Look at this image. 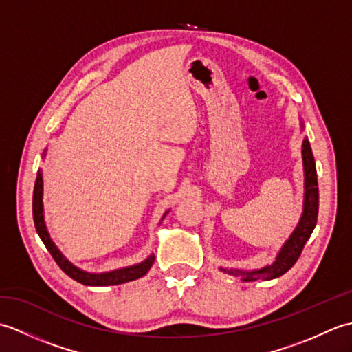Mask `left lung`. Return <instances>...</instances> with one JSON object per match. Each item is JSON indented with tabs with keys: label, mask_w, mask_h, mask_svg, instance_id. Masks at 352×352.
<instances>
[{
	"label": "left lung",
	"mask_w": 352,
	"mask_h": 352,
	"mask_svg": "<svg viewBox=\"0 0 352 352\" xmlns=\"http://www.w3.org/2000/svg\"><path fill=\"white\" fill-rule=\"evenodd\" d=\"M300 126L304 130V122L300 119ZM302 154V169H304V201L302 213L298 221L295 230L283 243L278 254L271 265H265L257 269H239V267H219V271L233 276H241L242 281H257V280H274L286 274L289 269L300 258L305 242L309 241L313 230L316 227L318 208H319V190H318V175L316 163L311 153V146L307 138L302 139L301 146Z\"/></svg>",
	"instance_id": "obj_1"
}]
</instances>
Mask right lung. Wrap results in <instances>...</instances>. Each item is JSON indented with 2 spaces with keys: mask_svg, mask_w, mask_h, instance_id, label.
I'll return each mask as SVG.
<instances>
[{
  "mask_svg": "<svg viewBox=\"0 0 352 352\" xmlns=\"http://www.w3.org/2000/svg\"><path fill=\"white\" fill-rule=\"evenodd\" d=\"M47 154V148L42 154L45 157ZM169 213L164 212L162 216V221L164 219V216ZM33 219H34V227L37 234L42 239L43 245L47 246V250L52 256V258L56 260V263L60 266L62 271L69 275L72 280H76L85 286H116V284H122L126 281H133L138 280L140 276H144L149 269H151L155 256L154 254H149V256L140 261V263L131 265V266H125V267H119L113 269V271H106V272H87L80 269L74 263L63 256V252L57 248V245L52 242V239L48 233L47 223H45V214H43V177H42V169L37 170V177H36V183H34V192H33Z\"/></svg>",
  "mask_w": 352,
  "mask_h": 352,
  "instance_id": "add662e5",
  "label": "right lung"
}]
</instances>
